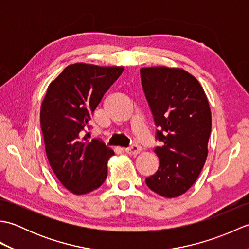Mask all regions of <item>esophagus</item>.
Here are the masks:
<instances>
[{"label":"esophagus","instance_id":"1","mask_svg":"<svg viewBox=\"0 0 249 249\" xmlns=\"http://www.w3.org/2000/svg\"><path fill=\"white\" fill-rule=\"evenodd\" d=\"M125 151L129 155H138L139 153L141 152V147L139 145H133L130 147H126Z\"/></svg>","mask_w":249,"mask_h":249}]
</instances>
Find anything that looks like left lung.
Returning <instances> with one entry per match:
<instances>
[{
	"instance_id": "8db88e82",
	"label": "left lung",
	"mask_w": 249,
	"mask_h": 249,
	"mask_svg": "<svg viewBox=\"0 0 249 249\" xmlns=\"http://www.w3.org/2000/svg\"><path fill=\"white\" fill-rule=\"evenodd\" d=\"M142 87L154 116L160 167L145 179L165 198L185 194L197 181L208 157L212 115L204 89L192 73L178 67L152 66L140 70Z\"/></svg>"
}]
</instances>
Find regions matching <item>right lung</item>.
<instances>
[{"mask_svg": "<svg viewBox=\"0 0 249 249\" xmlns=\"http://www.w3.org/2000/svg\"><path fill=\"white\" fill-rule=\"evenodd\" d=\"M123 66L75 63L64 68L47 89L40 125L50 167L71 194L86 195L103 185L114 152L97 139L89 140V122L104 94Z\"/></svg>", "mask_w": 249, "mask_h": 249, "instance_id": "add662e5", "label": "right lung"}]
</instances>
